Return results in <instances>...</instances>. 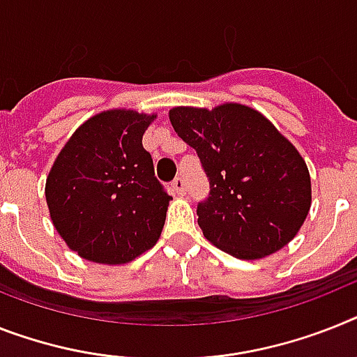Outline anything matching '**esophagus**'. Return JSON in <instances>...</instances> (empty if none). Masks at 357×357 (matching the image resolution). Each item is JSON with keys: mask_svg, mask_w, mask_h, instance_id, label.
I'll return each instance as SVG.
<instances>
[{"mask_svg": "<svg viewBox=\"0 0 357 357\" xmlns=\"http://www.w3.org/2000/svg\"><path fill=\"white\" fill-rule=\"evenodd\" d=\"M172 190H174V194H176V196H185V192H187V190H185V181H183V178H176L172 181Z\"/></svg>", "mask_w": 357, "mask_h": 357, "instance_id": "1", "label": "esophagus"}]
</instances>
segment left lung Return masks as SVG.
I'll use <instances>...</instances> for the list:
<instances>
[{
  "mask_svg": "<svg viewBox=\"0 0 357 357\" xmlns=\"http://www.w3.org/2000/svg\"><path fill=\"white\" fill-rule=\"evenodd\" d=\"M169 118L211 183L197 225L212 245L238 259H261L296 238L312 203L310 174L261 112L223 103L212 110L174 107Z\"/></svg>",
  "mask_w": 357,
  "mask_h": 357,
  "instance_id": "1",
  "label": "left lung"
}]
</instances>
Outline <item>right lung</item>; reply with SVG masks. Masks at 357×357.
Segmentation results:
<instances>
[{"instance_id": "obj_1", "label": "right lung", "mask_w": 357, "mask_h": 357, "mask_svg": "<svg viewBox=\"0 0 357 357\" xmlns=\"http://www.w3.org/2000/svg\"><path fill=\"white\" fill-rule=\"evenodd\" d=\"M154 119L130 109L96 114L54 161L45 185L50 220L83 259L125 265L158 243L172 197L142 143Z\"/></svg>"}]
</instances>
